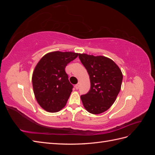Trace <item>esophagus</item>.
<instances>
[{"label": "esophagus", "instance_id": "obj_1", "mask_svg": "<svg viewBox=\"0 0 155 155\" xmlns=\"http://www.w3.org/2000/svg\"><path fill=\"white\" fill-rule=\"evenodd\" d=\"M79 85H80V83H78L77 85H75V88H76V89H78L79 88Z\"/></svg>", "mask_w": 155, "mask_h": 155}]
</instances>
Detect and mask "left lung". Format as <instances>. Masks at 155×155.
<instances>
[{
    "label": "left lung",
    "instance_id": "8db88e82",
    "mask_svg": "<svg viewBox=\"0 0 155 155\" xmlns=\"http://www.w3.org/2000/svg\"><path fill=\"white\" fill-rule=\"evenodd\" d=\"M91 81V89L81 96L85 109L91 114H101L114 104L120 91L123 75L113 61L105 56L79 54Z\"/></svg>",
    "mask_w": 155,
    "mask_h": 155
}]
</instances>
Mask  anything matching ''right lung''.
Returning a JSON list of instances; mask_svg holds the SVG:
<instances>
[{
  "label": "right lung",
  "mask_w": 155,
  "mask_h": 155,
  "mask_svg": "<svg viewBox=\"0 0 155 155\" xmlns=\"http://www.w3.org/2000/svg\"><path fill=\"white\" fill-rule=\"evenodd\" d=\"M79 54L56 51L46 54L34 70L32 85L37 101L44 110L57 112L66 105L73 86L65 67Z\"/></svg>",
  "instance_id": "right-lung-1"
}]
</instances>
